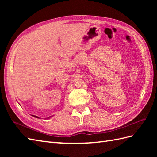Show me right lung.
<instances>
[{
	"label": "right lung",
	"instance_id": "obj_1",
	"mask_svg": "<svg viewBox=\"0 0 157 157\" xmlns=\"http://www.w3.org/2000/svg\"><path fill=\"white\" fill-rule=\"evenodd\" d=\"M33 117H36V118H38V119H40V118L39 117H38V116H36V115H32ZM51 117H52V116H51V117H48V118H46V119H49V118H51Z\"/></svg>",
	"mask_w": 157,
	"mask_h": 157
}]
</instances>
